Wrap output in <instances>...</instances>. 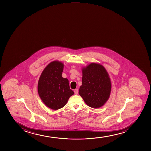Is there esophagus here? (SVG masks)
I'll return each instance as SVG.
<instances>
[{
	"instance_id": "1",
	"label": "esophagus",
	"mask_w": 151,
	"mask_h": 151,
	"mask_svg": "<svg viewBox=\"0 0 151 151\" xmlns=\"http://www.w3.org/2000/svg\"><path fill=\"white\" fill-rule=\"evenodd\" d=\"M74 92H75V94L76 95H77V94H78V89H75V90H74Z\"/></svg>"
}]
</instances>
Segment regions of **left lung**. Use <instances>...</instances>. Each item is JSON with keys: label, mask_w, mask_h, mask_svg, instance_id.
<instances>
[{"label": "left lung", "mask_w": 151, "mask_h": 151, "mask_svg": "<svg viewBox=\"0 0 151 151\" xmlns=\"http://www.w3.org/2000/svg\"><path fill=\"white\" fill-rule=\"evenodd\" d=\"M82 85L78 93L87 105L98 108L104 105L109 98L111 81L106 69L95 63L82 69Z\"/></svg>", "instance_id": "8db88e82"}]
</instances>
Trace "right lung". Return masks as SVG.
Returning <instances> with one entry per match:
<instances>
[{
	"label": "right lung",
	"instance_id": "right-lung-1",
	"mask_svg": "<svg viewBox=\"0 0 151 151\" xmlns=\"http://www.w3.org/2000/svg\"><path fill=\"white\" fill-rule=\"evenodd\" d=\"M64 64L58 61L50 63L42 71L38 83V92L44 103L53 110L64 107L74 92L68 80L62 77Z\"/></svg>",
	"mask_w": 151,
	"mask_h": 151
}]
</instances>
